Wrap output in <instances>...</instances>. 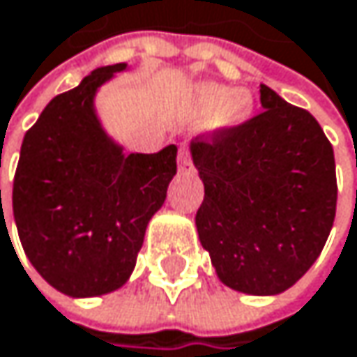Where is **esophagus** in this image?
<instances>
[{
  "mask_svg": "<svg viewBox=\"0 0 357 357\" xmlns=\"http://www.w3.org/2000/svg\"><path fill=\"white\" fill-rule=\"evenodd\" d=\"M193 166H191V160H189V153L185 149H181L178 153V172H191Z\"/></svg>",
  "mask_w": 357,
  "mask_h": 357,
  "instance_id": "34e87169",
  "label": "esophagus"
}]
</instances>
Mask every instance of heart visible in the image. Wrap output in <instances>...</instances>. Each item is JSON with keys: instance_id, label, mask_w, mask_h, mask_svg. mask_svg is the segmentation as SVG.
<instances>
[{"instance_id": "heart-1", "label": "heart", "mask_w": 357, "mask_h": 357, "mask_svg": "<svg viewBox=\"0 0 357 357\" xmlns=\"http://www.w3.org/2000/svg\"><path fill=\"white\" fill-rule=\"evenodd\" d=\"M181 114L187 120H208L212 130H233L254 116V97L245 89H229L220 83L204 81L189 87Z\"/></svg>"}]
</instances>
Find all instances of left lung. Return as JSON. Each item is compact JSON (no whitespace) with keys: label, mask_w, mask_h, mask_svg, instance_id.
<instances>
[{"label":"left lung","mask_w":357,"mask_h":357,"mask_svg":"<svg viewBox=\"0 0 357 357\" xmlns=\"http://www.w3.org/2000/svg\"><path fill=\"white\" fill-rule=\"evenodd\" d=\"M264 112L195 137L204 183L195 227L216 276L248 295H278L318 260L335 220V155L316 118L260 85Z\"/></svg>","instance_id":"8db88e82"}]
</instances>
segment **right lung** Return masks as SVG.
Segmentation results:
<instances>
[{"label":"right lung","instance_id":"1","mask_svg":"<svg viewBox=\"0 0 357 357\" xmlns=\"http://www.w3.org/2000/svg\"><path fill=\"white\" fill-rule=\"evenodd\" d=\"M126 62L95 68L54 97L24 135L12 206L33 268L68 297H97L132 274L176 174V145L126 153L103 126L97 93Z\"/></svg>","mask_w":357,"mask_h":357}]
</instances>
